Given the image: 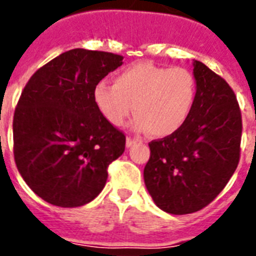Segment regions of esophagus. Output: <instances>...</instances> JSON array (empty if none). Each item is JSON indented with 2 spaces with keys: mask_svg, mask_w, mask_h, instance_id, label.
Listing matches in <instances>:
<instances>
[{
  "mask_svg": "<svg viewBox=\"0 0 256 256\" xmlns=\"http://www.w3.org/2000/svg\"><path fill=\"white\" fill-rule=\"evenodd\" d=\"M138 142H140V140H136V138H132V136H128V138H126V146H128V148H132V144H138Z\"/></svg>",
  "mask_w": 256,
  "mask_h": 256,
  "instance_id": "34e87169",
  "label": "esophagus"
}]
</instances>
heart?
<instances>
[{
	"label": "heart",
	"instance_id": "heart-1",
	"mask_svg": "<svg viewBox=\"0 0 256 256\" xmlns=\"http://www.w3.org/2000/svg\"><path fill=\"white\" fill-rule=\"evenodd\" d=\"M196 96L194 74L184 68L138 62L120 70L114 85L98 82L92 92L104 120L120 128L134 108L132 126L158 138L172 136L186 124Z\"/></svg>",
	"mask_w": 256,
	"mask_h": 256
}]
</instances>
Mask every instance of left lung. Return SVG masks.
I'll use <instances>...</instances> for the list:
<instances>
[{"label": "left lung", "mask_w": 256, "mask_h": 256, "mask_svg": "<svg viewBox=\"0 0 256 256\" xmlns=\"http://www.w3.org/2000/svg\"><path fill=\"white\" fill-rule=\"evenodd\" d=\"M196 96L182 128L152 140L144 184L168 214L202 210L224 188L240 158L242 114L234 90L204 64L194 61Z\"/></svg>", "instance_id": "obj_1"}]
</instances>
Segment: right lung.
Returning <instances> with one entry per match:
<instances>
[{
  "instance_id": "right-lung-1",
  "label": "right lung",
  "mask_w": 256,
  "mask_h": 256,
  "mask_svg": "<svg viewBox=\"0 0 256 256\" xmlns=\"http://www.w3.org/2000/svg\"><path fill=\"white\" fill-rule=\"evenodd\" d=\"M120 54L73 49L30 77L13 118L14 160L26 184L50 204L78 207L106 184L126 136L104 120L92 92L122 65Z\"/></svg>"
}]
</instances>
